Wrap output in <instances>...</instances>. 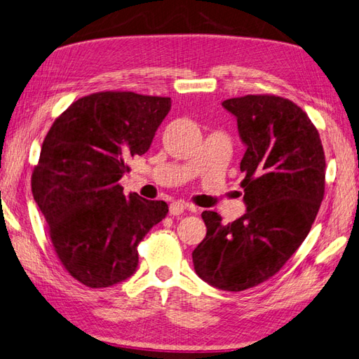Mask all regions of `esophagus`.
I'll use <instances>...</instances> for the list:
<instances>
[{"mask_svg":"<svg viewBox=\"0 0 359 359\" xmlns=\"http://www.w3.org/2000/svg\"><path fill=\"white\" fill-rule=\"evenodd\" d=\"M185 210L197 212V208L196 206H191V205L183 203V202H172L170 205V214L171 215H180V214H183V211H185Z\"/></svg>","mask_w":359,"mask_h":359,"instance_id":"34e87169","label":"esophagus"}]
</instances>
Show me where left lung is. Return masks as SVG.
<instances>
[{
  "mask_svg": "<svg viewBox=\"0 0 359 359\" xmlns=\"http://www.w3.org/2000/svg\"><path fill=\"white\" fill-rule=\"evenodd\" d=\"M237 119L246 147V212L223 224L203 211L206 237L194 251L196 273L228 292L254 287L277 273L303 243L324 197V159L318 130L289 99L248 95L222 102Z\"/></svg>",
  "mask_w": 359,
  "mask_h": 359,
  "instance_id": "1",
  "label": "left lung"
}]
</instances>
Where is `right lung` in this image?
<instances>
[{
  "instance_id": "right-lung-1",
  "label": "right lung",
  "mask_w": 359,
  "mask_h": 359,
  "mask_svg": "<svg viewBox=\"0 0 359 359\" xmlns=\"http://www.w3.org/2000/svg\"><path fill=\"white\" fill-rule=\"evenodd\" d=\"M171 99L101 91L57 118L32 174V194L64 268L88 287L130 278L137 245L168 214L163 200L123 196L127 162L145 154Z\"/></svg>"
}]
</instances>
